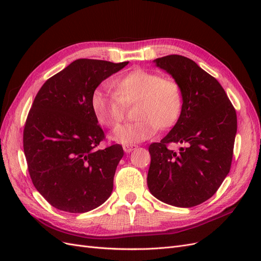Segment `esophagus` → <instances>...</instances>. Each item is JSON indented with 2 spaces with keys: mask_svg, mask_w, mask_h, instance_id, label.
<instances>
[{
  "mask_svg": "<svg viewBox=\"0 0 261 261\" xmlns=\"http://www.w3.org/2000/svg\"><path fill=\"white\" fill-rule=\"evenodd\" d=\"M136 148H137V146H135V145H124V146H123V149H124V151H125L126 153L132 152L133 150H135Z\"/></svg>",
  "mask_w": 261,
  "mask_h": 261,
  "instance_id": "1",
  "label": "esophagus"
}]
</instances>
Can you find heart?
<instances>
[{
    "instance_id": "1",
    "label": "heart",
    "mask_w": 261,
    "mask_h": 261,
    "mask_svg": "<svg viewBox=\"0 0 261 261\" xmlns=\"http://www.w3.org/2000/svg\"><path fill=\"white\" fill-rule=\"evenodd\" d=\"M115 94L100 89L91 96V109L97 121L114 128L124 116V106L136 103L135 122L124 124L111 138L125 145L141 143L159 129H168L179 120L183 111V92L177 82L145 69H134L113 82Z\"/></svg>"
}]
</instances>
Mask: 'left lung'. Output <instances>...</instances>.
<instances>
[{
    "mask_svg": "<svg viewBox=\"0 0 261 261\" xmlns=\"http://www.w3.org/2000/svg\"><path fill=\"white\" fill-rule=\"evenodd\" d=\"M153 62L180 86L183 111L168 135L149 146L148 188L165 203L191 208L211 198L230 172L238 117L222 86L193 60L172 54ZM171 142L184 147L175 153Z\"/></svg>",
    "mask_w": 261,
    "mask_h": 261,
    "instance_id": "8db88e82",
    "label": "left lung"
}]
</instances>
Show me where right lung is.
<instances>
[{"instance_id":"add662e5","label":"right lung","mask_w":261,"mask_h":261,"mask_svg":"<svg viewBox=\"0 0 261 261\" xmlns=\"http://www.w3.org/2000/svg\"><path fill=\"white\" fill-rule=\"evenodd\" d=\"M127 64L76 60L38 91L23 128V152L35 187L54 208L84 213L111 196L124 151L118 144L98 149L105 133L91 96Z\"/></svg>"}]
</instances>
